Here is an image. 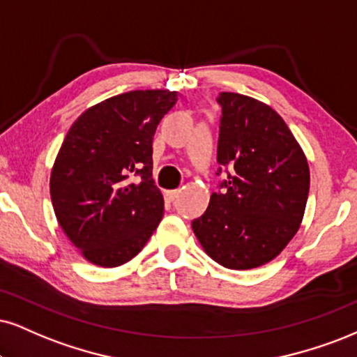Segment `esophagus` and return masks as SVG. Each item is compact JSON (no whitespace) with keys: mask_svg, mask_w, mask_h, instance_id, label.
Returning a JSON list of instances; mask_svg holds the SVG:
<instances>
[{"mask_svg":"<svg viewBox=\"0 0 357 357\" xmlns=\"http://www.w3.org/2000/svg\"><path fill=\"white\" fill-rule=\"evenodd\" d=\"M178 195H180V190H169V192H167V197H169V200H172V202H174L175 199H178Z\"/></svg>","mask_w":357,"mask_h":357,"instance_id":"obj_1","label":"esophagus"}]
</instances>
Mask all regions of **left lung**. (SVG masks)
<instances>
[{"instance_id":"obj_1","label":"left lung","mask_w":357,"mask_h":357,"mask_svg":"<svg viewBox=\"0 0 357 357\" xmlns=\"http://www.w3.org/2000/svg\"><path fill=\"white\" fill-rule=\"evenodd\" d=\"M217 160L222 192L192 222L205 253L230 270L271 261L300 230L310 193V167L281 116L261 100L220 92ZM222 170V169H220Z\"/></svg>"}]
</instances>
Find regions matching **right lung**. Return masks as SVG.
Here are the masks:
<instances>
[{
  "instance_id": "1",
  "label": "right lung",
  "mask_w": 357,
  "mask_h": 357,
  "mask_svg": "<svg viewBox=\"0 0 357 357\" xmlns=\"http://www.w3.org/2000/svg\"><path fill=\"white\" fill-rule=\"evenodd\" d=\"M177 100L175 91L124 92L92 105L66 134L51 170L52 208L92 265L130 261L164 217V195L152 178V140Z\"/></svg>"
}]
</instances>
